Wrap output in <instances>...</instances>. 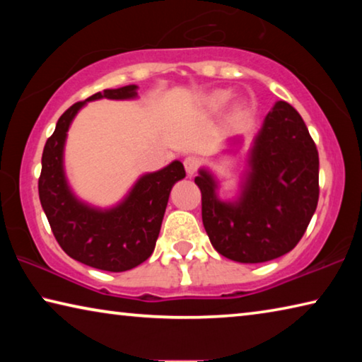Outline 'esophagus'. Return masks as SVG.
Masks as SVG:
<instances>
[{
    "label": "esophagus",
    "instance_id": "34e87169",
    "mask_svg": "<svg viewBox=\"0 0 362 362\" xmlns=\"http://www.w3.org/2000/svg\"><path fill=\"white\" fill-rule=\"evenodd\" d=\"M199 164H201L199 159L196 156H188V158H185V161H183V166H185V170L188 175H193L196 170H198Z\"/></svg>",
    "mask_w": 362,
    "mask_h": 362
}]
</instances>
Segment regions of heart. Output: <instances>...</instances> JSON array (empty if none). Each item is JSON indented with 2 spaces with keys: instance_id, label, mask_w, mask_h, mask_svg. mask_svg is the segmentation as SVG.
Returning <instances> with one entry per match:
<instances>
[{
  "instance_id": "obj_1",
  "label": "heart",
  "mask_w": 362,
  "mask_h": 362,
  "mask_svg": "<svg viewBox=\"0 0 362 362\" xmlns=\"http://www.w3.org/2000/svg\"><path fill=\"white\" fill-rule=\"evenodd\" d=\"M233 99V93L230 89H218L214 90L212 94L206 97L204 100V107L209 113H217L220 110H223L226 105H228L230 100ZM247 112V103L244 100H236L231 107V118L233 119H240Z\"/></svg>"
}]
</instances>
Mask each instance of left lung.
I'll return each instance as SVG.
<instances>
[{"mask_svg": "<svg viewBox=\"0 0 362 362\" xmlns=\"http://www.w3.org/2000/svg\"><path fill=\"white\" fill-rule=\"evenodd\" d=\"M247 168L235 201L218 198V182L207 169H199L194 183L214 249L230 260L262 263L297 246L320 198L316 145L302 116L287 102H276L265 116Z\"/></svg>", "mask_w": 362, "mask_h": 362, "instance_id": "left-lung-1", "label": "left lung"}]
</instances>
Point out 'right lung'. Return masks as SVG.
<instances>
[{
	"mask_svg": "<svg viewBox=\"0 0 362 362\" xmlns=\"http://www.w3.org/2000/svg\"><path fill=\"white\" fill-rule=\"evenodd\" d=\"M136 97L137 86L129 84L75 103L60 116L42 150L38 192L54 236L66 255L103 272H127L148 259L156 246L170 189L185 177L183 164L173 161L140 177L124 199L110 209L86 204L71 192L64 170V148L73 118L88 102Z\"/></svg>",
	"mask_w": 362,
	"mask_h": 362,
	"instance_id": "right-lung-1",
	"label": "right lung"
}]
</instances>
